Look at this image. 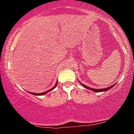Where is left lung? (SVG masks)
Masks as SVG:
<instances>
[{
  "instance_id": "1",
  "label": "left lung",
  "mask_w": 134,
  "mask_h": 134,
  "mask_svg": "<svg viewBox=\"0 0 134 134\" xmlns=\"http://www.w3.org/2000/svg\"><path fill=\"white\" fill-rule=\"evenodd\" d=\"M80 84H81V85H82L83 87H85V88H86V89H88V90H91V91H94V92H98V93H100V92H104V91H107L109 90H110V89L112 88V87H113L115 85V84H115L114 85L111 86H110V87H107V88H104V89H100V90H97V89H94V88H91V87H87V86H85V85H84V84H82V83H81V82H80Z\"/></svg>"
}]
</instances>
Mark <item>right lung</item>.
<instances>
[{
	"instance_id": "1",
	"label": "right lung",
	"mask_w": 134,
	"mask_h": 134,
	"mask_svg": "<svg viewBox=\"0 0 134 134\" xmlns=\"http://www.w3.org/2000/svg\"><path fill=\"white\" fill-rule=\"evenodd\" d=\"M57 82H58V81H57L56 83H55V84L54 86H53V87H52V88L50 89V90L47 91L43 92V93H32V92H29V91H27V92H28V93H30V94H31L35 95V96H41V95H44V94H47V93H48V92H49V91H52V90H54V89L55 88V87H56L57 85Z\"/></svg>"
}]
</instances>
